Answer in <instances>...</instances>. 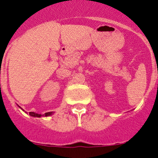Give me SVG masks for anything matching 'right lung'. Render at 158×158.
I'll use <instances>...</instances> for the list:
<instances>
[{
  "mask_svg": "<svg viewBox=\"0 0 158 158\" xmlns=\"http://www.w3.org/2000/svg\"><path fill=\"white\" fill-rule=\"evenodd\" d=\"M21 108V107H19ZM22 109V108H21ZM24 111V110H23ZM53 112H48V113H45V114H39V113H34V112H30L29 113V115L31 116H33V117H42V116H51V115L53 114Z\"/></svg>",
  "mask_w": 158,
  "mask_h": 158,
  "instance_id": "obj_1",
  "label": "right lung"
}]
</instances>
